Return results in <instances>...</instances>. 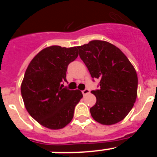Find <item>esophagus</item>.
Listing matches in <instances>:
<instances>
[{"label": "esophagus", "mask_w": 157, "mask_h": 157, "mask_svg": "<svg viewBox=\"0 0 157 157\" xmlns=\"http://www.w3.org/2000/svg\"><path fill=\"white\" fill-rule=\"evenodd\" d=\"M90 90H89V89H87V88L85 89L84 90L82 91V93L83 95H86V94H90Z\"/></svg>", "instance_id": "obj_1"}]
</instances>
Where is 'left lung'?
I'll return each mask as SVG.
<instances>
[{
	"label": "left lung",
	"instance_id": "8db88e82",
	"mask_svg": "<svg viewBox=\"0 0 157 157\" xmlns=\"http://www.w3.org/2000/svg\"><path fill=\"white\" fill-rule=\"evenodd\" d=\"M79 56L91 77L99 79V89L92 90L96 104L91 116L98 123L112 125L123 120L137 98L138 76L127 56L109 42L94 40L78 46Z\"/></svg>",
	"mask_w": 157,
	"mask_h": 157
}]
</instances>
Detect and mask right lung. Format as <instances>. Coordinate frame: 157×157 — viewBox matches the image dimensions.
I'll return each mask as SVG.
<instances>
[{"instance_id":"1","label":"right lung","mask_w":157,"mask_h":157,"mask_svg":"<svg viewBox=\"0 0 157 157\" xmlns=\"http://www.w3.org/2000/svg\"><path fill=\"white\" fill-rule=\"evenodd\" d=\"M77 47L53 45L34 56L25 72L21 94L29 114L47 128L61 129L71 121L82 94L63 87L69 63L78 57Z\"/></svg>"}]
</instances>
